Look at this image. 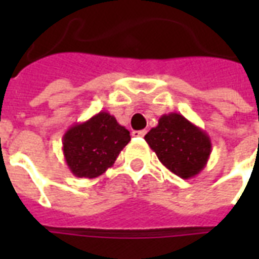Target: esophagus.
Masks as SVG:
<instances>
[{
  "label": "esophagus",
  "instance_id": "1",
  "mask_svg": "<svg viewBox=\"0 0 259 259\" xmlns=\"http://www.w3.org/2000/svg\"><path fill=\"white\" fill-rule=\"evenodd\" d=\"M146 134V130H134L133 133H132V136L133 137H144Z\"/></svg>",
  "mask_w": 259,
  "mask_h": 259
}]
</instances>
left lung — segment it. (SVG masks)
<instances>
[{"instance_id": "left-lung-1", "label": "left lung", "mask_w": 259, "mask_h": 259, "mask_svg": "<svg viewBox=\"0 0 259 259\" xmlns=\"http://www.w3.org/2000/svg\"><path fill=\"white\" fill-rule=\"evenodd\" d=\"M145 141L162 165L181 179L195 177L204 169L212 149L205 130L179 113L161 115Z\"/></svg>"}]
</instances>
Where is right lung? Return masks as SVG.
Instances as JSON below:
<instances>
[{"instance_id": "add662e5", "label": "right lung", "mask_w": 259, "mask_h": 259, "mask_svg": "<svg viewBox=\"0 0 259 259\" xmlns=\"http://www.w3.org/2000/svg\"><path fill=\"white\" fill-rule=\"evenodd\" d=\"M130 141L129 130L107 111L75 123L63 136V154L71 173L95 179L113 166Z\"/></svg>"}]
</instances>
